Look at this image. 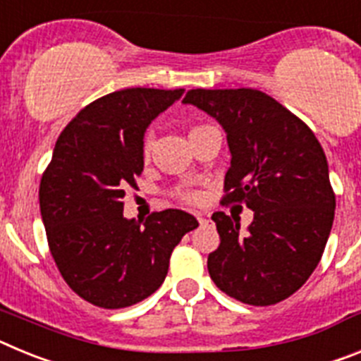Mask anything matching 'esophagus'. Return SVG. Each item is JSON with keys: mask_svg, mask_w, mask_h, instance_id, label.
Listing matches in <instances>:
<instances>
[{"mask_svg": "<svg viewBox=\"0 0 361 361\" xmlns=\"http://www.w3.org/2000/svg\"><path fill=\"white\" fill-rule=\"evenodd\" d=\"M195 216H197V220H199V224H200V226H206V224H208V222H209V220L206 219V216H204L202 213H197Z\"/></svg>", "mask_w": 361, "mask_h": 361, "instance_id": "esophagus-1", "label": "esophagus"}]
</instances>
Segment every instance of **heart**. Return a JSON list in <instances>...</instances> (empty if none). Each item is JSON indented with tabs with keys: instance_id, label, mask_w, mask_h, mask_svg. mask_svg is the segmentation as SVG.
<instances>
[{
	"instance_id": "b5f03b06",
	"label": "heart",
	"mask_w": 361,
	"mask_h": 361,
	"mask_svg": "<svg viewBox=\"0 0 361 361\" xmlns=\"http://www.w3.org/2000/svg\"><path fill=\"white\" fill-rule=\"evenodd\" d=\"M149 148H152V141H149V137H146L145 142H142V155H145V157H148L149 155ZM184 197H186L188 200L199 199V197H197V193H184Z\"/></svg>"
}]
</instances>
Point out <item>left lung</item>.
I'll list each match as a JSON object with an SVG mask.
<instances>
[{
    "label": "left lung",
    "mask_w": 361,
    "mask_h": 361,
    "mask_svg": "<svg viewBox=\"0 0 361 361\" xmlns=\"http://www.w3.org/2000/svg\"><path fill=\"white\" fill-rule=\"evenodd\" d=\"M224 128L231 166L222 204L253 215L213 213L220 245L208 271L220 291L250 305L279 304L317 269L334 220V191L324 148L304 121L253 88L190 90L183 99Z\"/></svg>",
    "instance_id": "1"
}]
</instances>
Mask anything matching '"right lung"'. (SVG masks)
Segmentation results:
<instances>
[{
  "label": "right lung",
  "mask_w": 361,
  "mask_h": 361,
  "mask_svg": "<svg viewBox=\"0 0 361 361\" xmlns=\"http://www.w3.org/2000/svg\"><path fill=\"white\" fill-rule=\"evenodd\" d=\"M184 90L126 88L82 108L63 130L39 186L56 266L73 293L104 309L137 304L161 288L175 245L199 226L183 209L146 222L123 216L126 188L142 173L145 132Z\"/></svg>",
  "instance_id": "obj_1"
}]
</instances>
